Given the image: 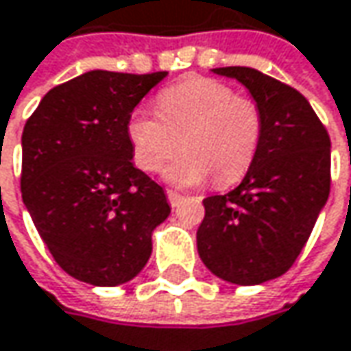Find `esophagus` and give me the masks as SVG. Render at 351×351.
<instances>
[{"label":"esophagus","instance_id":"34e87169","mask_svg":"<svg viewBox=\"0 0 351 351\" xmlns=\"http://www.w3.org/2000/svg\"><path fill=\"white\" fill-rule=\"evenodd\" d=\"M167 197H169V203H171L173 207H178V205L184 201V197H182L180 193H176V191H167Z\"/></svg>","mask_w":351,"mask_h":351}]
</instances>
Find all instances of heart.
Instances as JSON below:
<instances>
[{
    "label": "heart",
    "instance_id": "obj_1",
    "mask_svg": "<svg viewBox=\"0 0 351 351\" xmlns=\"http://www.w3.org/2000/svg\"><path fill=\"white\" fill-rule=\"evenodd\" d=\"M134 160L146 173H158L178 150L184 154L167 169L176 186H195L213 175L215 184L237 182L251 169L261 134L259 106L239 98L221 82L197 78L167 88L158 114L134 110L126 124Z\"/></svg>",
    "mask_w": 351,
    "mask_h": 351
}]
</instances>
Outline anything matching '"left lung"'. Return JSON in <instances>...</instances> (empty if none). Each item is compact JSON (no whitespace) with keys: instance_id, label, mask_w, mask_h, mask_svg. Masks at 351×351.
<instances>
[{"instance_id":"8db88e82","label":"left lung","mask_w":351,"mask_h":351,"mask_svg":"<svg viewBox=\"0 0 351 351\" xmlns=\"http://www.w3.org/2000/svg\"><path fill=\"white\" fill-rule=\"evenodd\" d=\"M263 116L257 156L241 184L203 201L199 257L235 285H257L293 265L330 197V136L298 90L267 74L231 66Z\"/></svg>"}]
</instances>
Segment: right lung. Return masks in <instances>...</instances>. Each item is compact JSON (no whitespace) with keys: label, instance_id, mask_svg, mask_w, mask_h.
I'll return each instance as SVG.
<instances>
[{"label":"right lung","instance_id":"obj_1","mask_svg":"<svg viewBox=\"0 0 351 351\" xmlns=\"http://www.w3.org/2000/svg\"><path fill=\"white\" fill-rule=\"evenodd\" d=\"M167 72L92 70L51 88L21 134V199L56 263L98 287L134 279L171 215L134 167L126 124Z\"/></svg>","mask_w":351,"mask_h":351}]
</instances>
